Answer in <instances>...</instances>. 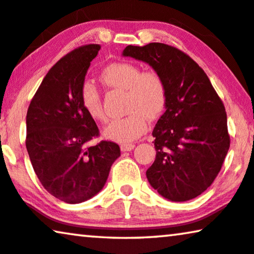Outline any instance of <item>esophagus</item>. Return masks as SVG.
Returning <instances> with one entry per match:
<instances>
[{"mask_svg":"<svg viewBox=\"0 0 254 254\" xmlns=\"http://www.w3.org/2000/svg\"><path fill=\"white\" fill-rule=\"evenodd\" d=\"M133 148H134V144H131V142H124V144H121V151L122 152H128Z\"/></svg>","mask_w":254,"mask_h":254,"instance_id":"esophagus-1","label":"esophagus"}]
</instances>
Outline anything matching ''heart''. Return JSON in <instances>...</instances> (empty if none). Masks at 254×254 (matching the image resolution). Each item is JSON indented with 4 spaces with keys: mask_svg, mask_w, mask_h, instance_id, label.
<instances>
[{
    "mask_svg": "<svg viewBox=\"0 0 254 254\" xmlns=\"http://www.w3.org/2000/svg\"><path fill=\"white\" fill-rule=\"evenodd\" d=\"M107 86L127 91L126 112L127 115L113 121L103 131L110 140L128 142L140 137L147 130L148 120H158L167 107L168 92L166 81L155 70L141 71L130 62L109 64L101 73ZM81 106L87 115L96 122H106L101 94L91 81L83 84L80 90Z\"/></svg>",
    "mask_w": 254,
    "mask_h": 254,
    "instance_id": "heart-1",
    "label": "heart"
}]
</instances>
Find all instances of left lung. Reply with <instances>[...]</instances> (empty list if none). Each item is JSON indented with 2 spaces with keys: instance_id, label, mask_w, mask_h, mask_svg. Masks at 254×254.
Segmentation results:
<instances>
[{
  "instance_id": "obj_1",
  "label": "left lung",
  "mask_w": 254,
  "mask_h": 254,
  "mask_svg": "<svg viewBox=\"0 0 254 254\" xmlns=\"http://www.w3.org/2000/svg\"><path fill=\"white\" fill-rule=\"evenodd\" d=\"M123 55L148 63L167 85L166 112L152 133L156 156L146 171L149 184L171 201L198 197L212 185L230 147L222 100L198 63L173 46H127Z\"/></svg>"
}]
</instances>
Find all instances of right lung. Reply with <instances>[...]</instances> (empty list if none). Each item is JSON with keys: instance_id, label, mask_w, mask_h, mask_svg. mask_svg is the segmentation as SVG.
Returning <instances> with one entry per match:
<instances>
[{"instance_id": "1", "label": "right lung", "mask_w": 254, "mask_h": 254, "mask_svg": "<svg viewBox=\"0 0 254 254\" xmlns=\"http://www.w3.org/2000/svg\"><path fill=\"white\" fill-rule=\"evenodd\" d=\"M100 45L80 46L48 71L31 100L26 115V149L46 190L67 203L98 193L121 155L116 142L101 140L99 127L85 112L80 90Z\"/></svg>"}]
</instances>
